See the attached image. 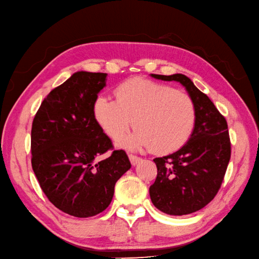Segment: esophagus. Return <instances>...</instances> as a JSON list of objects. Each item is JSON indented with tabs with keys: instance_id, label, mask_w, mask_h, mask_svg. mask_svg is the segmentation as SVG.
Here are the masks:
<instances>
[{
	"instance_id": "34e87169",
	"label": "esophagus",
	"mask_w": 259,
	"mask_h": 259,
	"mask_svg": "<svg viewBox=\"0 0 259 259\" xmlns=\"http://www.w3.org/2000/svg\"><path fill=\"white\" fill-rule=\"evenodd\" d=\"M128 158H130V160H131V163H132V165H133V166L137 165V162L141 161L140 157H137V156H135V155H128Z\"/></svg>"
}]
</instances>
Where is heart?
Returning a JSON list of instances; mask_svg holds the SVG:
<instances>
[{
    "mask_svg": "<svg viewBox=\"0 0 259 259\" xmlns=\"http://www.w3.org/2000/svg\"><path fill=\"white\" fill-rule=\"evenodd\" d=\"M115 98L100 94L92 105L97 124L113 141L132 125L136 128L123 145L131 149L153 148L159 154L178 150L190 138L195 108L187 93L144 78H132L115 88Z\"/></svg>",
    "mask_w": 259,
    "mask_h": 259,
    "instance_id": "b5f03b06",
    "label": "heart"
}]
</instances>
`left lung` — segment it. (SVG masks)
I'll return each mask as SVG.
<instances>
[{
	"instance_id": "8db88e82",
	"label": "left lung",
	"mask_w": 259,
	"mask_h": 259,
	"mask_svg": "<svg viewBox=\"0 0 259 259\" xmlns=\"http://www.w3.org/2000/svg\"><path fill=\"white\" fill-rule=\"evenodd\" d=\"M150 77L179 82L194 103L195 123L190 138L176 153L154 159L157 178L149 188L157 209L169 215H186L210 203L222 185L231 158L228 123L187 75L151 73Z\"/></svg>"
}]
</instances>
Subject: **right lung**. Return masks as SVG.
<instances>
[{"mask_svg":"<svg viewBox=\"0 0 259 259\" xmlns=\"http://www.w3.org/2000/svg\"><path fill=\"white\" fill-rule=\"evenodd\" d=\"M102 72H74L41 102L31 126V167L48 200L75 218L103 212L116 181L131 168L124 150L113 148L97 124L92 105L106 85Z\"/></svg>","mask_w":259,"mask_h":259,"instance_id":"1","label":"right lung"}]
</instances>
